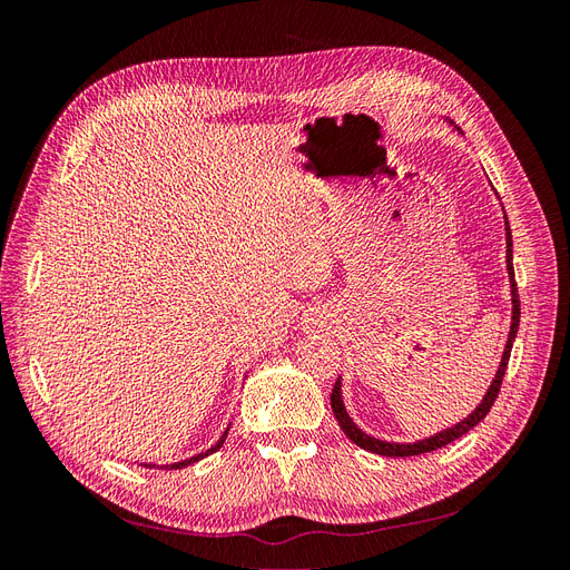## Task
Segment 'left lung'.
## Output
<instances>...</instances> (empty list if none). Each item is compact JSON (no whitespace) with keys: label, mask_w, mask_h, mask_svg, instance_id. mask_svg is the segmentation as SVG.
<instances>
[{"label":"left lung","mask_w":570,"mask_h":570,"mask_svg":"<svg viewBox=\"0 0 570 570\" xmlns=\"http://www.w3.org/2000/svg\"><path fill=\"white\" fill-rule=\"evenodd\" d=\"M504 228H507V271H509V285H511V327H509V337H507L504 352H502V361H499V368H497V373L492 377V383H490L485 396H482L480 404L463 421L454 423L452 428L440 430V433H435V435L416 440V442H387V440H377V438L364 433V430H361L352 421V416L347 413V409H344V402H342V377H337V383H335L333 394H331V406H333L335 419H337V423L342 428V433L347 435L356 446H361V450L373 452V454H381V456H419V454H428V452L440 450V446H444V444L459 440L461 435L469 433L471 428H475L490 413V409H492V404L497 400V394H499V387H502V377L507 373L511 347H513L515 333H519V321H521V299H519V289H515V281H513V243H511V228H509L507 214H504Z\"/></svg>","instance_id":"left-lung-1"}]
</instances>
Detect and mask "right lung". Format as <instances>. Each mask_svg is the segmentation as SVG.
I'll return each mask as SVG.
<instances>
[{"label":"right lung","mask_w":570,"mask_h":570,"mask_svg":"<svg viewBox=\"0 0 570 570\" xmlns=\"http://www.w3.org/2000/svg\"><path fill=\"white\" fill-rule=\"evenodd\" d=\"M228 430H230V425H228ZM228 430H226V433L220 435V440H218L214 446H209V450H206V452H202V454H197V456H189V459L178 461V463H166V465H161V469H166V471H174V469H176V471H178V469H185V465H189V463H197L199 459H204V456H209V454L218 452L220 446H223V442H226V438H228ZM151 465H154V463H145V469H151Z\"/></svg>","instance_id":"add662e5"}]
</instances>
